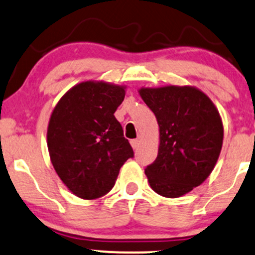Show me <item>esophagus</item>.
<instances>
[{"label":"esophagus","mask_w":255,"mask_h":255,"mask_svg":"<svg viewBox=\"0 0 255 255\" xmlns=\"http://www.w3.org/2000/svg\"><path fill=\"white\" fill-rule=\"evenodd\" d=\"M130 145H132V147H133L134 150L138 149V146H139V140H138V139H133V140H130Z\"/></svg>","instance_id":"34e87169"}]
</instances>
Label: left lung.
<instances>
[{
    "label": "left lung",
    "instance_id": "obj_1",
    "mask_svg": "<svg viewBox=\"0 0 255 255\" xmlns=\"http://www.w3.org/2000/svg\"><path fill=\"white\" fill-rule=\"evenodd\" d=\"M139 94L159 128L157 157L145 168L147 181L158 195L180 197L214 169L223 146L222 117L209 97L192 86L141 87Z\"/></svg>",
    "mask_w": 255,
    "mask_h": 255
}]
</instances>
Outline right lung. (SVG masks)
I'll list each match as a JSON object with an SVG mask.
<instances>
[{"mask_svg":"<svg viewBox=\"0 0 255 255\" xmlns=\"http://www.w3.org/2000/svg\"><path fill=\"white\" fill-rule=\"evenodd\" d=\"M126 86L85 81L70 88L50 115L49 157L58 177L83 200L108 194L133 149L114 116Z\"/></svg>","mask_w":255,"mask_h":255,"instance_id":"obj_1","label":"right lung"}]
</instances>
